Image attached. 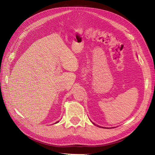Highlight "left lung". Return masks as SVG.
I'll return each mask as SVG.
<instances>
[{
	"mask_svg": "<svg viewBox=\"0 0 155 155\" xmlns=\"http://www.w3.org/2000/svg\"><path fill=\"white\" fill-rule=\"evenodd\" d=\"M93 124H94V123H93ZM94 125H95V124H94Z\"/></svg>",
	"mask_w": 155,
	"mask_h": 155,
	"instance_id": "1",
	"label": "left lung"
}]
</instances>
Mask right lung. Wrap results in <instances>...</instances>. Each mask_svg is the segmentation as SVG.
Returning <instances> with one entry per match:
<instances>
[{
	"mask_svg": "<svg viewBox=\"0 0 155 155\" xmlns=\"http://www.w3.org/2000/svg\"><path fill=\"white\" fill-rule=\"evenodd\" d=\"M58 122H59V121H57V122H56V124H57V123H58Z\"/></svg>",
	"mask_w": 155,
	"mask_h": 155,
	"instance_id": "obj_1",
	"label": "right lung"
}]
</instances>
